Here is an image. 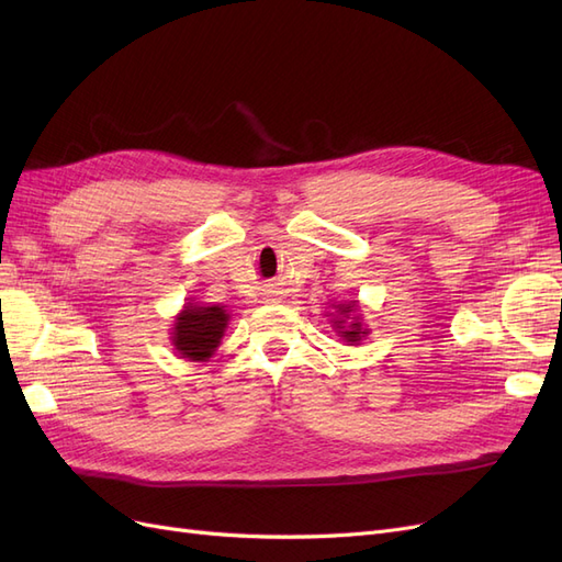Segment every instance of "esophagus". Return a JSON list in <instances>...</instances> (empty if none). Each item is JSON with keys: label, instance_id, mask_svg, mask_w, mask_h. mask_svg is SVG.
Instances as JSON below:
<instances>
[{"label": "esophagus", "instance_id": "34e87169", "mask_svg": "<svg viewBox=\"0 0 562 562\" xmlns=\"http://www.w3.org/2000/svg\"><path fill=\"white\" fill-rule=\"evenodd\" d=\"M265 300H267V302H279V300H281V291H267V293H265Z\"/></svg>", "mask_w": 562, "mask_h": 562}]
</instances>
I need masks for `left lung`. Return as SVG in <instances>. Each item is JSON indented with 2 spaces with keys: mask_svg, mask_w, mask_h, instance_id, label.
<instances>
[{
  "mask_svg": "<svg viewBox=\"0 0 562 562\" xmlns=\"http://www.w3.org/2000/svg\"><path fill=\"white\" fill-rule=\"evenodd\" d=\"M351 307H353V304H342V307H339V312H342V314H349V312H351ZM335 326H337V328H345V326H342V321H335ZM339 333H342V337L347 339V342H359L361 335H366V330H361V323H359V321L351 323L349 330H339Z\"/></svg>",
  "mask_w": 562,
  "mask_h": 562,
  "instance_id": "left-lung-1",
  "label": "left lung"
}]
</instances>
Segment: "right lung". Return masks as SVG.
<instances>
[{
  "label": "right lung",
  "instance_id": "1",
  "mask_svg": "<svg viewBox=\"0 0 562 562\" xmlns=\"http://www.w3.org/2000/svg\"><path fill=\"white\" fill-rule=\"evenodd\" d=\"M227 312L223 307H184L176 318L173 345L190 361H206L220 345L227 328Z\"/></svg>",
  "mask_w": 562,
  "mask_h": 562
}]
</instances>
